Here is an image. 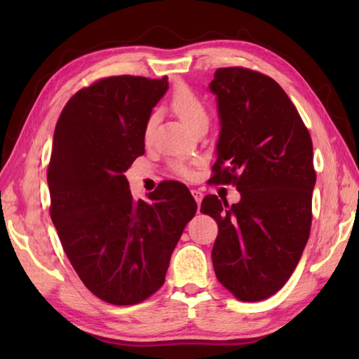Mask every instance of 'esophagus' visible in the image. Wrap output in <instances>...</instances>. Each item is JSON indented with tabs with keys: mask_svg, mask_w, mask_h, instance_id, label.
I'll use <instances>...</instances> for the list:
<instances>
[{
	"mask_svg": "<svg viewBox=\"0 0 359 359\" xmlns=\"http://www.w3.org/2000/svg\"><path fill=\"white\" fill-rule=\"evenodd\" d=\"M191 194H193V197L196 199L197 205H201V202L203 199V193L201 191V189H191Z\"/></svg>",
	"mask_w": 359,
	"mask_h": 359,
	"instance_id": "obj_1",
	"label": "esophagus"
}]
</instances>
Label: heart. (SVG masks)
I'll return each mask as SVG.
<instances>
[{"label":"heart","mask_w":359,"mask_h":359,"mask_svg":"<svg viewBox=\"0 0 359 359\" xmlns=\"http://www.w3.org/2000/svg\"><path fill=\"white\" fill-rule=\"evenodd\" d=\"M170 106L175 116L184 121L185 125L191 128L193 131L202 125H208L210 114H208L207 104H205L201 95H197L191 88L185 85V83H179V85L175 86L174 93L171 95ZM154 120H156L154 116H151L148 118L147 128H144V137H147V139L151 135L152 126H154ZM170 166L175 174L182 175V177H189V174H191L189 172V166L185 160H180V158L171 160Z\"/></svg>","instance_id":"b5f03b06"}]
</instances>
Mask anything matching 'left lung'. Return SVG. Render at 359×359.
<instances>
[{"label": "left lung", "mask_w": 359, "mask_h": 359, "mask_svg": "<svg viewBox=\"0 0 359 359\" xmlns=\"http://www.w3.org/2000/svg\"><path fill=\"white\" fill-rule=\"evenodd\" d=\"M210 88L222 125L210 184L241 193L231 207L215 194L202 201L201 212L219 228L212 265L234 297L262 301L284 287L309 241L313 143L296 106L269 75L219 67Z\"/></svg>", "instance_id": "8db88e82"}]
</instances>
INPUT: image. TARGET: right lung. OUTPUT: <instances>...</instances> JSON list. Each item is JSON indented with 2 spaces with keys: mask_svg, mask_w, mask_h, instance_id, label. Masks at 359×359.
Segmentation results:
<instances>
[{
  "mask_svg": "<svg viewBox=\"0 0 359 359\" xmlns=\"http://www.w3.org/2000/svg\"><path fill=\"white\" fill-rule=\"evenodd\" d=\"M168 77L114 75L77 90L60 114L48 184L50 219L90 293L134 306L163 285L172 251L197 203L165 180L135 201L125 171L144 154V128Z\"/></svg>",
  "mask_w": 359,
  "mask_h": 359,
  "instance_id": "right-lung-1",
  "label": "right lung"
}]
</instances>
